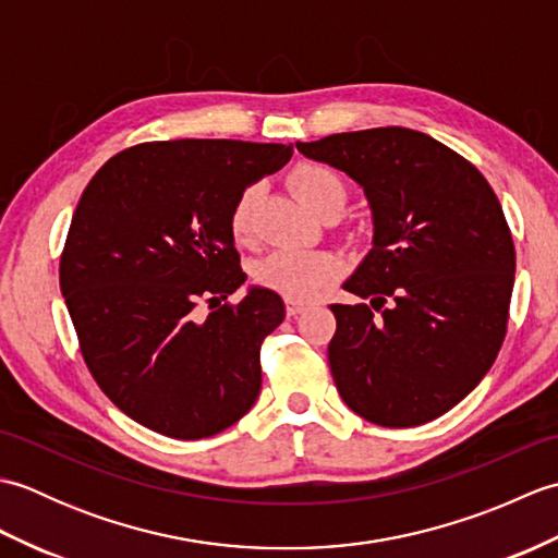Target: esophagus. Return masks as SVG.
Here are the masks:
<instances>
[{"label":"esophagus","mask_w":558,"mask_h":558,"mask_svg":"<svg viewBox=\"0 0 558 558\" xmlns=\"http://www.w3.org/2000/svg\"><path fill=\"white\" fill-rule=\"evenodd\" d=\"M306 310V304L304 302H300V300H288L286 302V312H288V316H298V314H302Z\"/></svg>","instance_id":"1"}]
</instances>
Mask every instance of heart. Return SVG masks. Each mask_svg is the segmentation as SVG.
<instances>
[{
	"mask_svg": "<svg viewBox=\"0 0 558 558\" xmlns=\"http://www.w3.org/2000/svg\"><path fill=\"white\" fill-rule=\"evenodd\" d=\"M290 189L314 216L316 210L326 206L330 198L345 194L340 177L322 165H298L290 172ZM256 194L254 189L234 201L230 213V230L236 242H246L252 236V213ZM338 276V260L324 252H292L280 248L254 266V280L258 286L276 290L282 298L306 300L322 290L326 282Z\"/></svg>",
	"mask_w": 558,
	"mask_h": 558,
	"instance_id": "obj_1",
	"label": "heart"
}]
</instances>
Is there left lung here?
<instances>
[{
    "label": "left lung",
    "instance_id": "8db88e82",
    "mask_svg": "<svg viewBox=\"0 0 558 558\" xmlns=\"http://www.w3.org/2000/svg\"><path fill=\"white\" fill-rule=\"evenodd\" d=\"M364 189L374 236L342 282L369 304H330L328 364L360 417L393 429L441 417L492 369L515 280L494 189L441 141L378 126L298 144Z\"/></svg>",
    "mask_w": 558,
    "mask_h": 558
}]
</instances>
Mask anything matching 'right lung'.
Instances as JSON below:
<instances>
[{
	"instance_id": "obj_1",
	"label": "right lung",
	"mask_w": 558,
	"mask_h": 558,
	"mask_svg": "<svg viewBox=\"0 0 558 558\" xmlns=\"http://www.w3.org/2000/svg\"><path fill=\"white\" fill-rule=\"evenodd\" d=\"M292 146L153 141L117 153L83 189L59 260L81 354L126 417L182 441L228 429L260 390V342L280 294L244 286L230 213ZM206 301L211 312H195Z\"/></svg>"
}]
</instances>
